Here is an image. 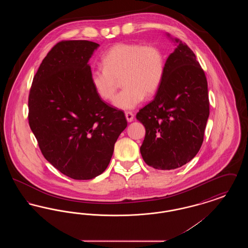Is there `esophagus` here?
<instances>
[{"instance_id": "1", "label": "esophagus", "mask_w": 248, "mask_h": 248, "mask_svg": "<svg viewBox=\"0 0 248 248\" xmlns=\"http://www.w3.org/2000/svg\"><path fill=\"white\" fill-rule=\"evenodd\" d=\"M125 117H126L127 122H132L133 119H134V114H133V112H131V111H126V112H125Z\"/></svg>"}]
</instances>
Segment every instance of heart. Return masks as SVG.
Wrapping results in <instances>:
<instances>
[{
  "label": "heart",
  "mask_w": 248,
  "mask_h": 248,
  "mask_svg": "<svg viewBox=\"0 0 248 248\" xmlns=\"http://www.w3.org/2000/svg\"><path fill=\"white\" fill-rule=\"evenodd\" d=\"M101 63L103 68H94L90 73L92 86L100 98L110 101L121 79L124 89L113 104L122 109L134 108L145 95H154L165 74V54L156 45L119 43L103 55Z\"/></svg>",
  "instance_id": "obj_1"
}]
</instances>
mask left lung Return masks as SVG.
I'll list each match as a JSON object with an SVG mask.
<instances>
[{
    "label": "left lung",
    "instance_id": "1",
    "mask_svg": "<svg viewBox=\"0 0 248 248\" xmlns=\"http://www.w3.org/2000/svg\"><path fill=\"white\" fill-rule=\"evenodd\" d=\"M175 41L177 48L166 59L164 78L154 100L137 113L146 129L142 158L160 170L176 169L194 158L209 116L204 71L192 50Z\"/></svg>",
    "mask_w": 248,
    "mask_h": 248
}]
</instances>
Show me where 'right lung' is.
I'll return each mask as SVG.
<instances>
[{"instance_id": "1", "label": "right lung", "mask_w": 248, "mask_h": 248, "mask_svg": "<svg viewBox=\"0 0 248 248\" xmlns=\"http://www.w3.org/2000/svg\"><path fill=\"white\" fill-rule=\"evenodd\" d=\"M98 44L61 41L48 52L29 94V124L48 162L77 180L92 179L106 170L124 113L95 93L88 60Z\"/></svg>"}]
</instances>
